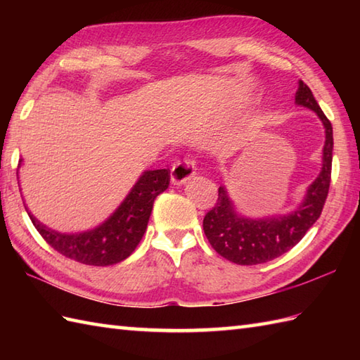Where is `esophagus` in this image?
<instances>
[{"instance_id":"34e87169","label":"esophagus","mask_w":360,"mask_h":360,"mask_svg":"<svg viewBox=\"0 0 360 360\" xmlns=\"http://www.w3.org/2000/svg\"><path fill=\"white\" fill-rule=\"evenodd\" d=\"M193 174H195L193 160H190V159L178 160V162L172 167V184H174V186L186 184V182L192 178Z\"/></svg>"}]
</instances>
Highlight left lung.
<instances>
[{
  "label": "left lung",
  "instance_id": "1",
  "mask_svg": "<svg viewBox=\"0 0 360 360\" xmlns=\"http://www.w3.org/2000/svg\"><path fill=\"white\" fill-rule=\"evenodd\" d=\"M295 103L314 111L325 127L322 170L308 187L303 202L288 215L248 218L235 210L226 187L218 188L215 207L205 213L202 227L221 257L241 266L267 263L292 249L319 219L330 190L333 164V127L320 110L309 86L298 82Z\"/></svg>",
  "mask_w": 360,
  "mask_h": 360
}]
</instances>
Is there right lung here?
<instances>
[{
	"mask_svg": "<svg viewBox=\"0 0 360 360\" xmlns=\"http://www.w3.org/2000/svg\"><path fill=\"white\" fill-rule=\"evenodd\" d=\"M20 159V164H21ZM170 184V170H147L116 212L96 229L80 233H60L41 224L32 213L27 215L44 241L60 254L89 266H111L124 262L147 231L156 196Z\"/></svg>",
	"mask_w": 360,
	"mask_h": 360,
	"instance_id": "add662e5",
	"label": "right lung"
}]
</instances>
